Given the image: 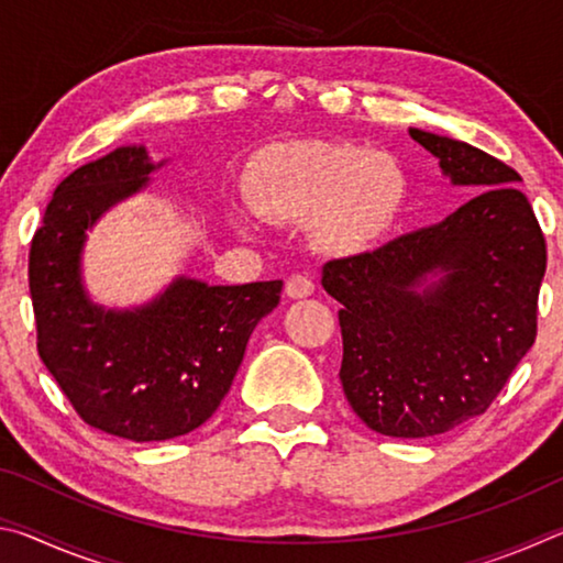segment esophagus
<instances>
[{
    "instance_id": "1",
    "label": "esophagus",
    "mask_w": 563,
    "mask_h": 563,
    "mask_svg": "<svg viewBox=\"0 0 563 563\" xmlns=\"http://www.w3.org/2000/svg\"><path fill=\"white\" fill-rule=\"evenodd\" d=\"M312 290H316V283H312L308 275L305 273H295L288 278V283H285V292H288V298H308V295H312Z\"/></svg>"
}]
</instances>
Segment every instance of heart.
I'll return each instance as SVG.
<instances>
[{
	"mask_svg": "<svg viewBox=\"0 0 563 563\" xmlns=\"http://www.w3.org/2000/svg\"><path fill=\"white\" fill-rule=\"evenodd\" d=\"M409 180L387 151L342 141L275 144L253 158L245 196L255 213L273 221H310L316 243L332 253H362L393 231L407 203ZM251 231L253 218L235 211Z\"/></svg>",
	"mask_w": 563,
	"mask_h": 563,
	"instance_id": "obj_1",
	"label": "heart"
}]
</instances>
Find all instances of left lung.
Masks as SVG:
<instances>
[{
    "instance_id": "left-lung-1",
    "label": "left lung",
    "mask_w": 563,
    "mask_h": 563,
    "mask_svg": "<svg viewBox=\"0 0 563 563\" xmlns=\"http://www.w3.org/2000/svg\"><path fill=\"white\" fill-rule=\"evenodd\" d=\"M409 136L474 196L442 223L328 261L322 288L342 302L350 407L369 430L417 440L487 412L533 345L547 241L511 166L464 141Z\"/></svg>"
}]
</instances>
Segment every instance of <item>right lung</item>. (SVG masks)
I'll use <instances>...</instances> for the list:
<instances>
[{
    "label": "right lung",
    "instance_id": "add662e5",
    "mask_svg": "<svg viewBox=\"0 0 563 563\" xmlns=\"http://www.w3.org/2000/svg\"><path fill=\"white\" fill-rule=\"evenodd\" d=\"M144 146L76 168L56 186L30 251L36 350L84 422L131 442L194 432L233 385L255 325L283 280L206 285L178 278L146 308L103 310L81 288L87 228L146 186Z\"/></svg>",
    "mask_w": 563,
    "mask_h": 563
}]
</instances>
